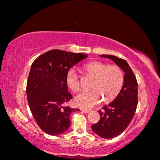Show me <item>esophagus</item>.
Returning <instances> with one entry per match:
<instances>
[{"label": "esophagus", "instance_id": "34e87169", "mask_svg": "<svg viewBox=\"0 0 160 160\" xmlns=\"http://www.w3.org/2000/svg\"><path fill=\"white\" fill-rule=\"evenodd\" d=\"M81 111H82V112H84V113H88L91 111L90 110H85V109H81Z\"/></svg>", "mask_w": 160, "mask_h": 160}]
</instances>
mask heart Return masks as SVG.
I'll return each instance as SVG.
<instances>
[{"label": "heart", "instance_id": "heart-1", "mask_svg": "<svg viewBox=\"0 0 160 160\" xmlns=\"http://www.w3.org/2000/svg\"><path fill=\"white\" fill-rule=\"evenodd\" d=\"M82 69L93 80L90 85L91 90L81 92L75 97L74 102L78 107L92 108L103 99L106 102L113 101L120 92L124 82V75L119 66L95 61L85 65ZM66 83L73 92L80 89V82L75 69H70L67 73Z\"/></svg>", "mask_w": 160, "mask_h": 160}]
</instances>
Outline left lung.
<instances>
[{"label": "left lung", "instance_id": "left-lung-1", "mask_svg": "<svg viewBox=\"0 0 160 160\" xmlns=\"http://www.w3.org/2000/svg\"><path fill=\"white\" fill-rule=\"evenodd\" d=\"M113 60L125 72L124 82L117 97L99 110L98 122L91 126L93 132L104 139H112L121 134L134 116L138 104V83L132 68L125 59L108 54L100 55Z\"/></svg>", "mask_w": 160, "mask_h": 160}]
</instances>
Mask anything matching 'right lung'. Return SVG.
<instances>
[{"mask_svg": "<svg viewBox=\"0 0 160 160\" xmlns=\"http://www.w3.org/2000/svg\"><path fill=\"white\" fill-rule=\"evenodd\" d=\"M87 54L52 49L32 63L27 84L28 106L36 122L49 135L64 133L70 126V116L79 109L64 106L72 98L68 92L66 75Z\"/></svg>", "mask_w": 160, "mask_h": 160, "instance_id": "obj_1", "label": "right lung"}]
</instances>
